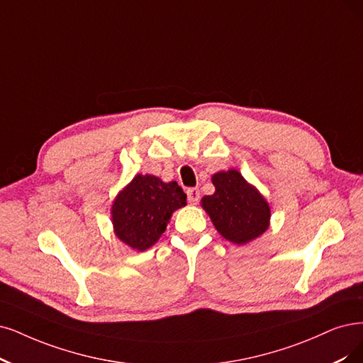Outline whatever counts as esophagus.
<instances>
[{
	"instance_id": "esophagus-1",
	"label": "esophagus",
	"mask_w": 363,
	"mask_h": 363,
	"mask_svg": "<svg viewBox=\"0 0 363 363\" xmlns=\"http://www.w3.org/2000/svg\"><path fill=\"white\" fill-rule=\"evenodd\" d=\"M186 199H189V202L191 205H196L199 202V199H200L199 189H189V190H186Z\"/></svg>"
}]
</instances>
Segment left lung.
Masks as SVG:
<instances>
[{
	"mask_svg": "<svg viewBox=\"0 0 363 363\" xmlns=\"http://www.w3.org/2000/svg\"><path fill=\"white\" fill-rule=\"evenodd\" d=\"M212 184L216 193L205 196L202 206L227 240L242 245L267 229L269 205L238 170L216 173Z\"/></svg>",
	"mask_w": 363,
	"mask_h": 363,
	"instance_id": "1",
	"label": "left lung"
}]
</instances>
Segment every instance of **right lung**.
I'll use <instances>...</instances> for the list:
<instances>
[{
	"label": "right lung",
	"instance_id": "obj_1",
	"mask_svg": "<svg viewBox=\"0 0 363 363\" xmlns=\"http://www.w3.org/2000/svg\"><path fill=\"white\" fill-rule=\"evenodd\" d=\"M185 193L177 182L152 174H138L112 206L116 236L134 250L145 251L164 233L173 211L185 206Z\"/></svg>",
	"mask_w": 363,
	"mask_h": 363
}]
</instances>
